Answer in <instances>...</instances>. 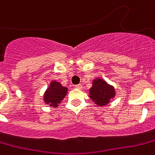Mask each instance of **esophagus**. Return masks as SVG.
<instances>
[{"instance_id":"esophagus-1","label":"esophagus","mask_w":155,"mask_h":155,"mask_svg":"<svg viewBox=\"0 0 155 155\" xmlns=\"http://www.w3.org/2000/svg\"><path fill=\"white\" fill-rule=\"evenodd\" d=\"M75 88H77V89H82V85L81 84H77V85H75Z\"/></svg>"}]
</instances>
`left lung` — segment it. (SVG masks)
<instances>
[{
    "mask_svg": "<svg viewBox=\"0 0 155 155\" xmlns=\"http://www.w3.org/2000/svg\"><path fill=\"white\" fill-rule=\"evenodd\" d=\"M114 96L115 91L113 86L101 79L93 80V86L89 89V97L97 106H106Z\"/></svg>",
    "mask_w": 155,
    "mask_h": 155,
    "instance_id": "1",
    "label": "left lung"
}]
</instances>
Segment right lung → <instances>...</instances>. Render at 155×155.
Segmentation results:
<instances>
[{
  "label": "right lung",
  "instance_id": "obj_1",
  "mask_svg": "<svg viewBox=\"0 0 155 155\" xmlns=\"http://www.w3.org/2000/svg\"><path fill=\"white\" fill-rule=\"evenodd\" d=\"M67 93V88L63 86L59 82L52 81L50 85L45 93L44 101L52 107L56 108L61 103Z\"/></svg>",
  "mask_w": 155,
  "mask_h": 155
}]
</instances>
